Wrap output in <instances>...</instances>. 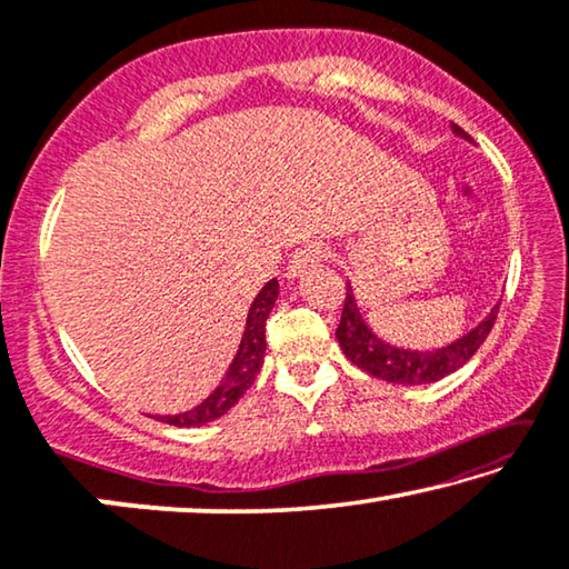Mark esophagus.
<instances>
[{
	"label": "esophagus",
	"mask_w": 569,
	"mask_h": 569,
	"mask_svg": "<svg viewBox=\"0 0 569 569\" xmlns=\"http://www.w3.org/2000/svg\"><path fill=\"white\" fill-rule=\"evenodd\" d=\"M327 256H329V250H327V244H325V242H319V240H309V242L299 244V248L293 250L291 260H288V276H291V278H296V276H303V273H307V270L317 268L319 262L325 260Z\"/></svg>",
	"instance_id": "1"
}]
</instances>
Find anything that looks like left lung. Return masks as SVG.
<instances>
[{
    "mask_svg": "<svg viewBox=\"0 0 569 569\" xmlns=\"http://www.w3.org/2000/svg\"><path fill=\"white\" fill-rule=\"evenodd\" d=\"M452 130L455 134H460V138L470 140V134L465 132L462 127L452 124ZM498 307H501V303H498ZM498 307L490 311L470 335L457 339V342L445 347V350L409 352V350H398V347L386 345L383 339H378L370 332L366 321L360 319L352 288L347 286L342 317H339V327H337V342L347 355V360H352L360 370L370 372L372 378L388 380V383H403V386L435 383V380L449 376V372H455L457 368H462L465 362L480 350V345L486 342V337L496 325Z\"/></svg>",
    "mask_w": 569,
    "mask_h": 569,
    "instance_id": "1",
    "label": "left lung"
}]
</instances>
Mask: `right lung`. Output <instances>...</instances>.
<instances>
[{"mask_svg": "<svg viewBox=\"0 0 569 569\" xmlns=\"http://www.w3.org/2000/svg\"><path fill=\"white\" fill-rule=\"evenodd\" d=\"M278 299V281H268L266 288L258 293V299L252 301L250 313H248V327H244L240 350H237V358L232 360L230 370L214 393H211L207 401L197 409L178 413V417H160L166 423H173V427H199V423L214 421L232 409V406L240 401L244 391L252 386V380L260 372L262 355H266V319L273 303Z\"/></svg>", "mask_w": 569, "mask_h": 569, "instance_id": "add662e5", "label": "right lung"}]
</instances>
